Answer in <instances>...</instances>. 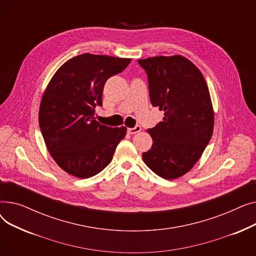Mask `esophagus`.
Listing matches in <instances>:
<instances>
[{
	"mask_svg": "<svg viewBox=\"0 0 256 256\" xmlns=\"http://www.w3.org/2000/svg\"><path fill=\"white\" fill-rule=\"evenodd\" d=\"M141 130V126H137L135 128H128V132L130 134V135H135V134L139 132Z\"/></svg>",
	"mask_w": 256,
	"mask_h": 256,
	"instance_id": "obj_1",
	"label": "esophagus"
}]
</instances>
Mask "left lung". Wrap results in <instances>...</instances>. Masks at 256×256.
Returning a JSON list of instances; mask_svg holds the SVG:
<instances>
[{"label":"left lung","mask_w":256,"mask_h":256,"mask_svg":"<svg viewBox=\"0 0 256 256\" xmlns=\"http://www.w3.org/2000/svg\"><path fill=\"white\" fill-rule=\"evenodd\" d=\"M148 76L150 98L164 111L163 121L147 130L152 148L144 163L165 180L189 172L202 156L214 130V109L206 78L182 55L139 59Z\"/></svg>","instance_id":"8db88e82"}]
</instances>
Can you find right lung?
Returning <instances> with one entry per match:
<instances>
[{"label":"right lung","instance_id":"right-lung-1","mask_svg":"<svg viewBox=\"0 0 256 256\" xmlns=\"http://www.w3.org/2000/svg\"><path fill=\"white\" fill-rule=\"evenodd\" d=\"M130 58L82 54L59 67L40 102L38 121L46 148L70 176L89 178L112 160L126 128H110L94 118L106 80L122 72Z\"/></svg>","mask_w":256,"mask_h":256}]
</instances>
